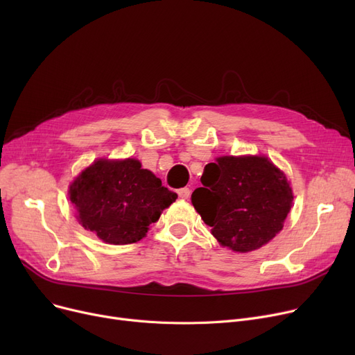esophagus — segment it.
Returning a JSON list of instances; mask_svg holds the SVG:
<instances>
[{
    "label": "esophagus",
    "mask_w": 355,
    "mask_h": 355,
    "mask_svg": "<svg viewBox=\"0 0 355 355\" xmlns=\"http://www.w3.org/2000/svg\"><path fill=\"white\" fill-rule=\"evenodd\" d=\"M177 193H178V197H180V198L187 200V198L190 197V194H191V190L187 189V187H184V189H180Z\"/></svg>",
    "instance_id": "1"
}]
</instances>
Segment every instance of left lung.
Segmentation results:
<instances>
[{"label": "left lung", "instance_id": "1", "mask_svg": "<svg viewBox=\"0 0 355 355\" xmlns=\"http://www.w3.org/2000/svg\"><path fill=\"white\" fill-rule=\"evenodd\" d=\"M191 202L221 246L248 253L282 230L293 194L268 157H218L204 166Z\"/></svg>", "mask_w": 355, "mask_h": 355}]
</instances>
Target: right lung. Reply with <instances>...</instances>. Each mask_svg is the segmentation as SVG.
<instances>
[{
  "label": "right lung",
  "mask_w": 355,
  "mask_h": 355,
  "mask_svg": "<svg viewBox=\"0 0 355 355\" xmlns=\"http://www.w3.org/2000/svg\"><path fill=\"white\" fill-rule=\"evenodd\" d=\"M69 194L80 225L109 245L137 243L177 198L135 158L95 161Z\"/></svg>",
  "instance_id": "1"
}]
</instances>
